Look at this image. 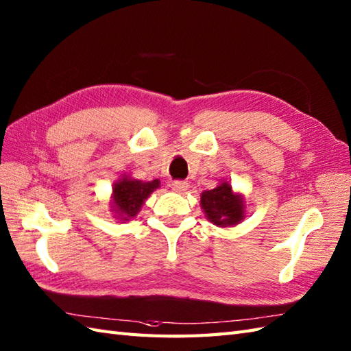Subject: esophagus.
Returning <instances> with one entry per match:
<instances>
[{
    "mask_svg": "<svg viewBox=\"0 0 351 351\" xmlns=\"http://www.w3.org/2000/svg\"><path fill=\"white\" fill-rule=\"evenodd\" d=\"M170 189L176 193H184L186 189H189V184L184 181H175V182H172V185H170Z\"/></svg>",
    "mask_w": 351,
    "mask_h": 351,
    "instance_id": "esophagus-1",
    "label": "esophagus"
}]
</instances>
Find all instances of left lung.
<instances>
[{"mask_svg": "<svg viewBox=\"0 0 351 351\" xmlns=\"http://www.w3.org/2000/svg\"><path fill=\"white\" fill-rule=\"evenodd\" d=\"M200 208L209 223L218 227H233L245 218V199L233 191L229 181H221L214 190L200 194Z\"/></svg>", "mask_w": 351, "mask_h": 351, "instance_id": "obj_1", "label": "left lung"}]
</instances>
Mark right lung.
<instances>
[{
  "instance_id": "right-lung-1",
  "label": "right lung",
  "mask_w": 351,
  "mask_h": 351,
  "mask_svg": "<svg viewBox=\"0 0 351 351\" xmlns=\"http://www.w3.org/2000/svg\"><path fill=\"white\" fill-rule=\"evenodd\" d=\"M160 189V181H138L124 173L118 181L113 182L110 195V213L119 219V223L130 221L142 209L145 200Z\"/></svg>"
}]
</instances>
